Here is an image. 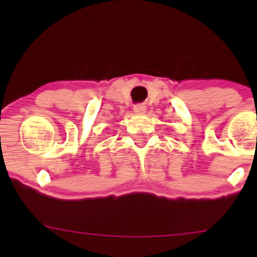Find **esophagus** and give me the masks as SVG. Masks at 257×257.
<instances>
[{"instance_id": "34e87169", "label": "esophagus", "mask_w": 257, "mask_h": 257, "mask_svg": "<svg viewBox=\"0 0 257 257\" xmlns=\"http://www.w3.org/2000/svg\"><path fill=\"white\" fill-rule=\"evenodd\" d=\"M134 112L135 113H139V114H143L146 112V106L143 105V104H138L134 106Z\"/></svg>"}]
</instances>
